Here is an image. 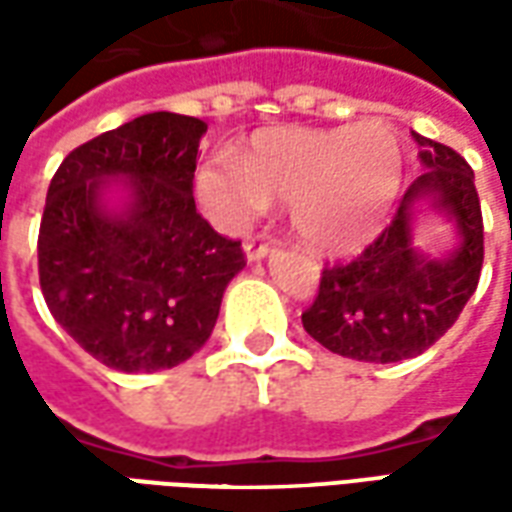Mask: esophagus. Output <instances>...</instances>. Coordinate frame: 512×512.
Here are the masks:
<instances>
[{"mask_svg": "<svg viewBox=\"0 0 512 512\" xmlns=\"http://www.w3.org/2000/svg\"><path fill=\"white\" fill-rule=\"evenodd\" d=\"M246 260H263L271 252V241H263V238H252V241H246L244 246Z\"/></svg>", "mask_w": 512, "mask_h": 512, "instance_id": "34e87169", "label": "esophagus"}]
</instances>
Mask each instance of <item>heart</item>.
Listing matches in <instances>:
<instances>
[{"instance_id": "1", "label": "heart", "mask_w": 512, "mask_h": 512, "mask_svg": "<svg viewBox=\"0 0 512 512\" xmlns=\"http://www.w3.org/2000/svg\"><path fill=\"white\" fill-rule=\"evenodd\" d=\"M403 145L384 120L337 128H263L238 158H211L197 191L227 227H244L268 200L290 205L293 233L323 255H345L381 230L403 186Z\"/></svg>"}]
</instances>
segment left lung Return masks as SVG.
<instances>
[{"label":"left lung","instance_id":"1","mask_svg":"<svg viewBox=\"0 0 512 512\" xmlns=\"http://www.w3.org/2000/svg\"><path fill=\"white\" fill-rule=\"evenodd\" d=\"M419 175L395 219L351 263L326 266L301 323L312 340L356 362L389 365L428 351L458 321L483 268V213L472 167L452 147L414 134ZM444 212L459 241L430 258L413 244L418 205Z\"/></svg>","mask_w":512,"mask_h":512}]
</instances>
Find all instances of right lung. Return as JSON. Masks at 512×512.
I'll return each instance as SVG.
<instances>
[{"mask_svg": "<svg viewBox=\"0 0 512 512\" xmlns=\"http://www.w3.org/2000/svg\"><path fill=\"white\" fill-rule=\"evenodd\" d=\"M205 131L197 117L150 112L71 150L51 178L38 235L43 299L87 354L120 373L197 354L246 266L241 241L194 205Z\"/></svg>", "mask_w": 512, "mask_h": 512, "instance_id": "right-lung-1", "label": "right lung"}]
</instances>
